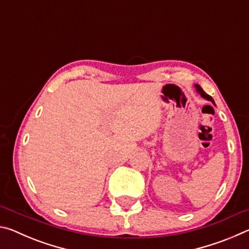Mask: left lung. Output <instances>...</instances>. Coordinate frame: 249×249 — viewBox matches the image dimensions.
Masks as SVG:
<instances>
[{
  "mask_svg": "<svg viewBox=\"0 0 249 249\" xmlns=\"http://www.w3.org/2000/svg\"><path fill=\"white\" fill-rule=\"evenodd\" d=\"M195 88H196V90L197 93H199L202 96V98L210 101V102H212L214 105H215V102H214V100L212 99V96H210L209 94H206L205 92L203 91V89H202V88L199 86V84H195Z\"/></svg>",
  "mask_w": 249,
  "mask_h": 249,
  "instance_id": "left-lung-1",
  "label": "left lung"
}]
</instances>
